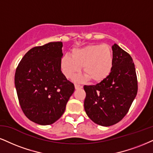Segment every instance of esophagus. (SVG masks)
I'll use <instances>...</instances> for the list:
<instances>
[{
  "label": "esophagus",
  "instance_id": "1",
  "mask_svg": "<svg viewBox=\"0 0 153 153\" xmlns=\"http://www.w3.org/2000/svg\"><path fill=\"white\" fill-rule=\"evenodd\" d=\"M74 86L76 89H79V88H82L83 87L82 85H79V84H74Z\"/></svg>",
  "mask_w": 153,
  "mask_h": 153
}]
</instances>
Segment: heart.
I'll list each match as a JSON object with an SVG mask.
<instances>
[{"label":"heart","instance_id":"1","mask_svg":"<svg viewBox=\"0 0 153 153\" xmlns=\"http://www.w3.org/2000/svg\"><path fill=\"white\" fill-rule=\"evenodd\" d=\"M84 67V74L74 77L76 82L89 80L101 82L108 77L114 67L112 50L107 45H88L73 49L71 56L65 54L60 59V67L64 75L71 78Z\"/></svg>","mask_w":153,"mask_h":153}]
</instances>
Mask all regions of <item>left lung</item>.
<instances>
[{
    "label": "left lung",
    "instance_id": "1",
    "mask_svg": "<svg viewBox=\"0 0 153 153\" xmlns=\"http://www.w3.org/2000/svg\"><path fill=\"white\" fill-rule=\"evenodd\" d=\"M114 67L110 75L97 85L84 86V109L92 121L110 126L128 112L137 92L135 68L131 55L117 44L112 46Z\"/></svg>",
    "mask_w": 153,
    "mask_h": 153
}]
</instances>
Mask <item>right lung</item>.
<instances>
[{"mask_svg":"<svg viewBox=\"0 0 153 153\" xmlns=\"http://www.w3.org/2000/svg\"><path fill=\"white\" fill-rule=\"evenodd\" d=\"M62 42L35 47L25 54L17 67L15 86L24 114L39 125L54 123L62 116L74 91L60 67Z\"/></svg>","mask_w":153,"mask_h":153,"instance_id":"1","label":"right lung"}]
</instances>
